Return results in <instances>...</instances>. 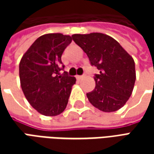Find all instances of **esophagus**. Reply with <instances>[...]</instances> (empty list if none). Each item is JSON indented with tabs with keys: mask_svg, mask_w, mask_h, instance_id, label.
I'll use <instances>...</instances> for the list:
<instances>
[{
	"mask_svg": "<svg viewBox=\"0 0 154 154\" xmlns=\"http://www.w3.org/2000/svg\"><path fill=\"white\" fill-rule=\"evenodd\" d=\"M76 77H77V79H79V80H80V79H82V78L83 77V76H79V75H77Z\"/></svg>",
	"mask_w": 154,
	"mask_h": 154,
	"instance_id": "obj_1",
	"label": "esophagus"
}]
</instances>
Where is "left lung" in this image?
<instances>
[{"mask_svg": "<svg viewBox=\"0 0 154 154\" xmlns=\"http://www.w3.org/2000/svg\"><path fill=\"white\" fill-rule=\"evenodd\" d=\"M72 38L87 54L91 65L99 71L94 75V90L87 93L89 101L104 112L120 109L131 96L135 82L133 57L109 35L91 33Z\"/></svg>", "mask_w": 154, "mask_h": 154, "instance_id": "1", "label": "left lung"}]
</instances>
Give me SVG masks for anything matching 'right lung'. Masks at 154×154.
I'll return each mask as SVG.
<instances>
[{
    "label": "right lung",
    "instance_id": "1",
    "mask_svg": "<svg viewBox=\"0 0 154 154\" xmlns=\"http://www.w3.org/2000/svg\"><path fill=\"white\" fill-rule=\"evenodd\" d=\"M72 37L47 34L33 43L20 63V79L26 99L38 112L46 116L61 114L67 106L76 78L64 69L61 57Z\"/></svg>",
    "mask_w": 154,
    "mask_h": 154
}]
</instances>
